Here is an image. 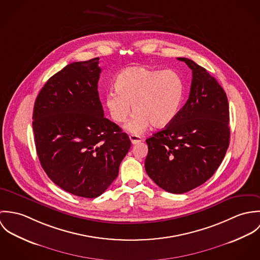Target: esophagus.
Here are the masks:
<instances>
[{"label": "esophagus", "mask_w": 260, "mask_h": 260, "mask_svg": "<svg viewBox=\"0 0 260 260\" xmlns=\"http://www.w3.org/2000/svg\"><path fill=\"white\" fill-rule=\"evenodd\" d=\"M129 138H130V140H131L132 144H137V143H139V142L142 141L141 137H139V136H137V135H130Z\"/></svg>", "instance_id": "1"}]
</instances>
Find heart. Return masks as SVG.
Returning a JSON list of instances; mask_svg holds the SVG:
<instances>
[{"label": "heart", "mask_w": 260, "mask_h": 260, "mask_svg": "<svg viewBox=\"0 0 260 260\" xmlns=\"http://www.w3.org/2000/svg\"><path fill=\"white\" fill-rule=\"evenodd\" d=\"M116 91L105 96V105L113 121L120 124L131 120L125 128L140 133L151 125L163 128L177 116L184 96V83L174 70H157L147 67H130L118 75Z\"/></svg>", "instance_id": "heart-1"}]
</instances>
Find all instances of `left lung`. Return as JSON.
<instances>
[{
	"mask_svg": "<svg viewBox=\"0 0 260 260\" xmlns=\"http://www.w3.org/2000/svg\"><path fill=\"white\" fill-rule=\"evenodd\" d=\"M192 70L189 98L175 119L146 140L145 170L167 192L182 194L207 181L229 146L226 93L206 69L178 58Z\"/></svg>",
	"mask_w": 260,
	"mask_h": 260,
	"instance_id": "8db88e82",
	"label": "left lung"
}]
</instances>
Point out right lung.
I'll use <instances>...</instances> for the list:
<instances>
[{"mask_svg":"<svg viewBox=\"0 0 260 260\" xmlns=\"http://www.w3.org/2000/svg\"><path fill=\"white\" fill-rule=\"evenodd\" d=\"M99 58L74 62L38 94L33 130L40 163L63 190L96 198L111 185L131 147L128 135L104 117L98 93Z\"/></svg>","mask_w":260,"mask_h":260,"instance_id":"right-lung-1","label":"right lung"}]
</instances>
